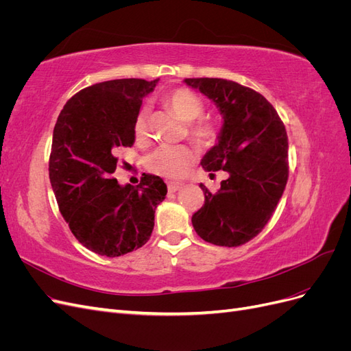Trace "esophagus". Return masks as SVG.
Wrapping results in <instances>:
<instances>
[{"label":"esophagus","mask_w":351,"mask_h":351,"mask_svg":"<svg viewBox=\"0 0 351 351\" xmlns=\"http://www.w3.org/2000/svg\"><path fill=\"white\" fill-rule=\"evenodd\" d=\"M183 187V183H169L168 184V192H177Z\"/></svg>","instance_id":"1"}]
</instances>
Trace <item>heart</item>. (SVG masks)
Returning a JSON list of instances; mask_svg holds the SVG:
<instances>
[{
    "mask_svg": "<svg viewBox=\"0 0 351 351\" xmlns=\"http://www.w3.org/2000/svg\"><path fill=\"white\" fill-rule=\"evenodd\" d=\"M165 104L173 112L187 124V136L195 145L208 147L215 143L218 137L217 125L210 120L200 119L205 111V104L192 90L178 88L165 97ZM134 137L137 143L147 142L146 112L137 115L134 123ZM195 159L193 152L186 146H161L146 159V167L152 174L169 180H178L184 176Z\"/></svg>",
    "mask_w": 351,
    "mask_h": 351,
    "instance_id": "obj_1",
    "label": "heart"
}]
</instances>
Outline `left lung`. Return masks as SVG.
<instances>
[{
    "instance_id": "8db88e82",
    "label": "left lung",
    "mask_w": 351,
    "mask_h": 351,
    "mask_svg": "<svg viewBox=\"0 0 351 351\" xmlns=\"http://www.w3.org/2000/svg\"><path fill=\"white\" fill-rule=\"evenodd\" d=\"M184 83L214 101L224 119L218 143L200 165L228 173L217 193L200 184L205 204L192 217L193 228L217 246H241L267 226L289 180L284 123L261 93L236 82L200 77Z\"/></svg>"
}]
</instances>
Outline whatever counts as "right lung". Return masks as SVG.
Returning <instances> with one entry per match:
<instances>
[{
	"label": "right lung",
	"instance_id": "obj_1",
	"mask_svg": "<svg viewBox=\"0 0 351 351\" xmlns=\"http://www.w3.org/2000/svg\"><path fill=\"white\" fill-rule=\"evenodd\" d=\"M159 79H117L71 97L52 134L49 180L62 218L84 247L115 258L142 247L154 230L155 209L167 184L142 174L137 186H120L112 173L120 147L134 143L142 99Z\"/></svg>",
	"mask_w": 351,
	"mask_h": 351
}]
</instances>
